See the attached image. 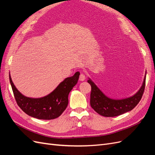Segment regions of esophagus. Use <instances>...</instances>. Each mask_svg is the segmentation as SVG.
<instances>
[{
    "instance_id": "1",
    "label": "esophagus",
    "mask_w": 155,
    "mask_h": 155,
    "mask_svg": "<svg viewBox=\"0 0 155 155\" xmlns=\"http://www.w3.org/2000/svg\"><path fill=\"white\" fill-rule=\"evenodd\" d=\"M79 80H80L81 81H85V75H84L83 73H81L80 75H79Z\"/></svg>"
}]
</instances>
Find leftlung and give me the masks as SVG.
Segmentation results:
<instances>
[{
  "instance_id": "1",
  "label": "left lung",
  "mask_w": 155,
  "mask_h": 155,
  "mask_svg": "<svg viewBox=\"0 0 155 155\" xmlns=\"http://www.w3.org/2000/svg\"><path fill=\"white\" fill-rule=\"evenodd\" d=\"M145 76L142 85L133 96L121 100L108 97L91 79L87 81L91 86V105L97 113L105 117H114L133 110L141 100L145 86Z\"/></svg>"
}]
</instances>
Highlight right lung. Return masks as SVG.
Listing matches in <instances>:
<instances>
[{
    "label": "right lung",
    "instance_id": "add662e5",
    "mask_svg": "<svg viewBox=\"0 0 155 155\" xmlns=\"http://www.w3.org/2000/svg\"><path fill=\"white\" fill-rule=\"evenodd\" d=\"M79 72L67 78L48 95L40 98H31L25 96L18 91L9 74L10 81L17 104L26 114L40 120L57 118L66 109L68 104V94L76 85Z\"/></svg>",
    "mask_w": 155,
    "mask_h": 155
}]
</instances>
